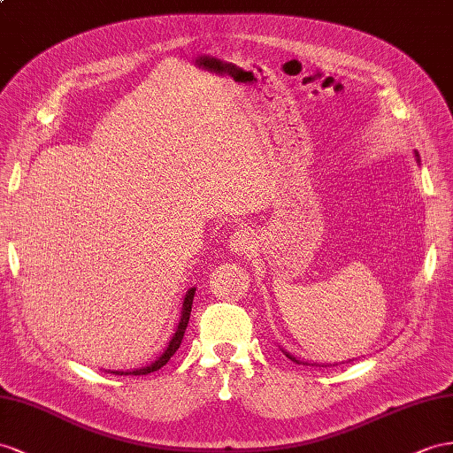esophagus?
<instances>
[{
	"mask_svg": "<svg viewBox=\"0 0 453 453\" xmlns=\"http://www.w3.org/2000/svg\"><path fill=\"white\" fill-rule=\"evenodd\" d=\"M252 234L249 229H239L237 234L231 235L229 239V249L231 252H237V254H245L252 249Z\"/></svg>",
	"mask_w": 453,
	"mask_h": 453,
	"instance_id": "obj_1",
	"label": "esophagus"
}]
</instances>
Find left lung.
Wrapping results in <instances>:
<instances>
[{
  "label": "left lung",
  "instance_id": "1",
  "mask_svg": "<svg viewBox=\"0 0 453 453\" xmlns=\"http://www.w3.org/2000/svg\"><path fill=\"white\" fill-rule=\"evenodd\" d=\"M417 158H419V155H417ZM287 357H291V359H293V362H296V364H300V362H298V359H295V357H293V356H288V354H287Z\"/></svg>",
  "mask_w": 453,
  "mask_h": 453
}]
</instances>
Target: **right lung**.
<instances>
[{"mask_svg": "<svg viewBox=\"0 0 453 453\" xmlns=\"http://www.w3.org/2000/svg\"><path fill=\"white\" fill-rule=\"evenodd\" d=\"M193 296H195V288H189L188 295H185L183 298V308H181V318H180V323H178V329L176 333H173L172 341L168 342L165 354H162L155 364H150L149 367H143V369H135V371H130V373L126 375H149L153 373V371H158L160 367H165L168 364V359L176 354V350L180 348L181 341H183V334H185V329H188V323H189V316H191V304H193ZM114 375H124L122 371H112Z\"/></svg>", "mask_w": 453, "mask_h": 453, "instance_id": "add662e5", "label": "right lung"}]
</instances>
